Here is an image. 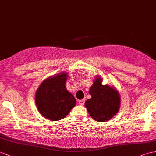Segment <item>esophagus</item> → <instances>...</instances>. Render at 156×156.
<instances>
[{"label":"esophagus","instance_id":"34e87169","mask_svg":"<svg viewBox=\"0 0 156 156\" xmlns=\"http://www.w3.org/2000/svg\"><path fill=\"white\" fill-rule=\"evenodd\" d=\"M79 103V105H81V106H83L84 105V104H85V99H82V100H80L78 101Z\"/></svg>","mask_w":156,"mask_h":156}]
</instances>
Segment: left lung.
<instances>
[{"instance_id": "1", "label": "left lung", "mask_w": 156, "mask_h": 156, "mask_svg": "<svg viewBox=\"0 0 156 156\" xmlns=\"http://www.w3.org/2000/svg\"><path fill=\"white\" fill-rule=\"evenodd\" d=\"M101 83L102 79L97 76L90 90L91 98L86 101L85 106L93 119L106 122L118 112L120 97L115 89Z\"/></svg>"}]
</instances>
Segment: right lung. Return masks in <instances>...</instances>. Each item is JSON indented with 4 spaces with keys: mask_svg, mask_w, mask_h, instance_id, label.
Masks as SVG:
<instances>
[{
    "mask_svg": "<svg viewBox=\"0 0 156 156\" xmlns=\"http://www.w3.org/2000/svg\"><path fill=\"white\" fill-rule=\"evenodd\" d=\"M67 74L61 73L44 80L35 95L37 108L43 116L51 121L64 118L76 101L65 86Z\"/></svg>",
    "mask_w": 156,
    "mask_h": 156,
    "instance_id": "1",
    "label": "right lung"
}]
</instances>
